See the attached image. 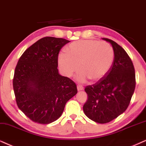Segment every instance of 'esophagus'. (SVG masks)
Wrapping results in <instances>:
<instances>
[{
	"label": "esophagus",
	"mask_w": 146,
	"mask_h": 146,
	"mask_svg": "<svg viewBox=\"0 0 146 146\" xmlns=\"http://www.w3.org/2000/svg\"><path fill=\"white\" fill-rule=\"evenodd\" d=\"M77 90H78V91H81V90H84V87H83L82 86H81V85H77Z\"/></svg>",
	"instance_id": "34e87169"
}]
</instances>
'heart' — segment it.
Masks as SVG:
<instances>
[{"mask_svg": "<svg viewBox=\"0 0 146 146\" xmlns=\"http://www.w3.org/2000/svg\"><path fill=\"white\" fill-rule=\"evenodd\" d=\"M114 53L109 44L94 40L72 42L65 53L58 56V64L64 75L71 77L80 69L77 79L86 82H98L107 75L113 64Z\"/></svg>", "mask_w": 146, "mask_h": 146, "instance_id": "b5f03b06", "label": "heart"}]
</instances>
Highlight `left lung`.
<instances>
[{
	"label": "left lung",
	"instance_id": "8db88e82",
	"mask_svg": "<svg viewBox=\"0 0 146 146\" xmlns=\"http://www.w3.org/2000/svg\"><path fill=\"white\" fill-rule=\"evenodd\" d=\"M102 39L112 45L113 64L104 78L86 87L88 98L83 106L87 117L102 124L110 122L127 110L135 88V69L126 51L113 40Z\"/></svg>",
	"mask_w": 146,
	"mask_h": 146
}]
</instances>
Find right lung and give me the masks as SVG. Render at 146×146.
<instances>
[{
  "label": "right lung",
  "instance_id": "add662e5",
  "mask_svg": "<svg viewBox=\"0 0 146 146\" xmlns=\"http://www.w3.org/2000/svg\"><path fill=\"white\" fill-rule=\"evenodd\" d=\"M70 41L44 37L29 47L15 70L13 86L17 104L35 123L49 124L59 118L68 100L77 93L71 79L58 73V56Z\"/></svg>",
  "mask_w": 146,
  "mask_h": 146
}]
</instances>
